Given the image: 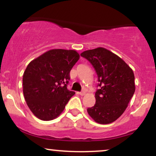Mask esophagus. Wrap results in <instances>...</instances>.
<instances>
[{"label": "esophagus", "mask_w": 156, "mask_h": 156, "mask_svg": "<svg viewBox=\"0 0 156 156\" xmlns=\"http://www.w3.org/2000/svg\"><path fill=\"white\" fill-rule=\"evenodd\" d=\"M79 94H80V95H81V96L85 95V94H86V92H85V91H82V92H79Z\"/></svg>", "instance_id": "1"}]
</instances>
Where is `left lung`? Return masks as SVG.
Returning a JSON list of instances; mask_svg holds the SVG:
<instances>
[{
	"label": "left lung",
	"mask_w": 156,
	"mask_h": 156,
	"mask_svg": "<svg viewBox=\"0 0 156 156\" xmlns=\"http://www.w3.org/2000/svg\"><path fill=\"white\" fill-rule=\"evenodd\" d=\"M80 55L92 64L98 78L95 104L87 109L99 124H109L124 113L135 92L132 69L115 53L104 48L83 51Z\"/></svg>",
	"instance_id": "left-lung-1"
}]
</instances>
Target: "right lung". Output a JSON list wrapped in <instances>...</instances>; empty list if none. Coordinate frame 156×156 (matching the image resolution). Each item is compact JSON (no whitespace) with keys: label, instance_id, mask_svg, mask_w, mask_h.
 I'll return each instance as SVG.
<instances>
[{"label":"right lung","instance_id":"obj_1","mask_svg":"<svg viewBox=\"0 0 156 156\" xmlns=\"http://www.w3.org/2000/svg\"><path fill=\"white\" fill-rule=\"evenodd\" d=\"M80 58L75 50L52 49L32 60L23 77L28 108L43 121L57 118L75 92L68 90L69 72Z\"/></svg>","mask_w":156,"mask_h":156}]
</instances>
